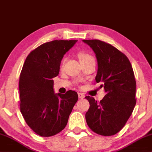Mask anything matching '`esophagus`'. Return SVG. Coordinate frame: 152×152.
Segmentation results:
<instances>
[{
  "instance_id": "obj_1",
  "label": "esophagus",
  "mask_w": 152,
  "mask_h": 152,
  "mask_svg": "<svg viewBox=\"0 0 152 152\" xmlns=\"http://www.w3.org/2000/svg\"><path fill=\"white\" fill-rule=\"evenodd\" d=\"M78 97H79V98H80V99H83V98H84V97H85V95H84V94L82 93H78Z\"/></svg>"
}]
</instances>
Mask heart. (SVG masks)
I'll return each mask as SVG.
<instances>
[{"mask_svg": "<svg viewBox=\"0 0 152 152\" xmlns=\"http://www.w3.org/2000/svg\"><path fill=\"white\" fill-rule=\"evenodd\" d=\"M78 58H79V59L80 60V62H83V61L88 60V59H94L93 57H92L91 55L86 53V52H80V53H78ZM64 61H65V59H63L62 61V63H61V66H63V64H64Z\"/></svg>", "mask_w": 152, "mask_h": 152, "instance_id": "heart-1", "label": "heart"}]
</instances>
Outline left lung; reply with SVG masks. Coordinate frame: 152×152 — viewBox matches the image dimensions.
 Segmentation results:
<instances>
[{
  "mask_svg": "<svg viewBox=\"0 0 152 152\" xmlns=\"http://www.w3.org/2000/svg\"><path fill=\"white\" fill-rule=\"evenodd\" d=\"M95 53L96 83L106 95L98 103L86 96L90 108L86 114L89 128L98 135H114L124 128L136 104V81L129 59L110 44L99 40H83Z\"/></svg>",
  "mask_w": 152,
  "mask_h": 152,
  "instance_id": "1",
  "label": "left lung"
}]
</instances>
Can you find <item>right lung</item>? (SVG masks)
<instances>
[{"label":"right lung","mask_w":152,"mask_h":152,"mask_svg":"<svg viewBox=\"0 0 152 152\" xmlns=\"http://www.w3.org/2000/svg\"><path fill=\"white\" fill-rule=\"evenodd\" d=\"M76 40H55L28 54L20 76V111L29 127L41 137H50L65 128L78 94L54 93L53 78L59 72L64 54Z\"/></svg>","instance_id":"obj_1"}]
</instances>
